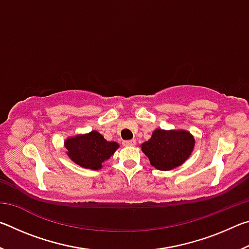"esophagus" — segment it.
Masks as SVG:
<instances>
[{
  "instance_id": "34e87169",
  "label": "esophagus",
  "mask_w": 249,
  "mask_h": 249,
  "mask_svg": "<svg viewBox=\"0 0 249 249\" xmlns=\"http://www.w3.org/2000/svg\"><path fill=\"white\" fill-rule=\"evenodd\" d=\"M123 145L126 146V147H128V146H135V145H136V141H135V140L124 141V142H123Z\"/></svg>"
}]
</instances>
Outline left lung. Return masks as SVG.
I'll list each match as a JSON object with an SVG mask.
<instances>
[{
	"label": "left lung",
	"instance_id": "1",
	"mask_svg": "<svg viewBox=\"0 0 249 249\" xmlns=\"http://www.w3.org/2000/svg\"><path fill=\"white\" fill-rule=\"evenodd\" d=\"M195 138L188 130L157 128L150 140L142 144V150L150 165L158 170H171L182 165L195 148Z\"/></svg>",
	"mask_w": 249,
	"mask_h": 249
}]
</instances>
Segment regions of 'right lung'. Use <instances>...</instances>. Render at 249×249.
<instances>
[{"instance_id": "obj_1", "label": "right lung", "mask_w": 249, "mask_h": 249, "mask_svg": "<svg viewBox=\"0 0 249 249\" xmlns=\"http://www.w3.org/2000/svg\"><path fill=\"white\" fill-rule=\"evenodd\" d=\"M67 155L74 163L87 169L98 170L119 148L115 142H107L96 130L89 134L77 135L67 138L65 142Z\"/></svg>"}]
</instances>
